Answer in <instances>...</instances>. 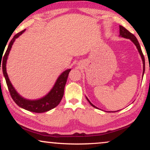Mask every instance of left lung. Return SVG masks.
I'll list each match as a JSON object with an SVG mask.
<instances>
[{
	"label": "left lung",
	"instance_id": "left-lung-1",
	"mask_svg": "<svg viewBox=\"0 0 150 150\" xmlns=\"http://www.w3.org/2000/svg\"><path fill=\"white\" fill-rule=\"evenodd\" d=\"M119 27H120V37H123V38H126V39H130V40H131L132 42L134 43V44H135V45L136 46V47H137V50H138L139 53H140V55L141 56V58H142V63H143V74H144V70H145V68H145V65H145V63H144V57L143 53H142V50H141L140 44H139V42H138V41H137V38L135 37V35H134V34H132V33H130V32H129L128 30H127L125 28V27H123V26H120V25ZM86 98H87V101H89V104L92 105L93 107H94V108H98L97 107H96V106H94V105H93L92 103L90 102V101H89V99H87V97H86Z\"/></svg>",
	"mask_w": 150,
	"mask_h": 150
}]
</instances>
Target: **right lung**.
<instances>
[{
    "label": "right lung",
    "instance_id": "obj_1",
    "mask_svg": "<svg viewBox=\"0 0 150 150\" xmlns=\"http://www.w3.org/2000/svg\"><path fill=\"white\" fill-rule=\"evenodd\" d=\"M25 31V30H24L17 34H15L14 37H13V39L10 42L9 44H8V48H7L5 55H3V58H2V56H1V57H0V70L1 61H2L3 73V75H4L5 78H6V84L7 85H8V88L10 92V96H11L13 101H14L20 107L24 108V109L27 110V111H32V112L44 113L52 109L53 108H55L56 106H57L59 104L60 102H61L62 98H63V94H64L65 85V84H66L67 79H68V74H69L70 71L71 70H65L63 73H62L61 75L58 77V78L57 79V80H56V83H55L53 88L51 89V90L46 94L45 97H42V99H37V100H29V99H26L25 98L21 97V96L16 92V90H15L14 87H13V86L12 85L11 82H10V79L9 77H8V75L6 72V62L7 59H8V55H9L10 49H11L12 46H13L15 39L20 37Z\"/></svg>",
    "mask_w": 150,
    "mask_h": 150
}]
</instances>
